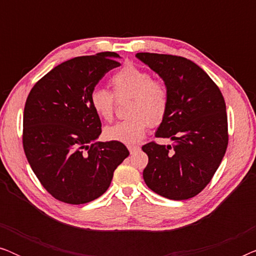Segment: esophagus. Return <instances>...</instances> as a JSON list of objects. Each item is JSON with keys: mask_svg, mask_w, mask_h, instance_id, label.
<instances>
[{"mask_svg": "<svg viewBox=\"0 0 256 256\" xmlns=\"http://www.w3.org/2000/svg\"><path fill=\"white\" fill-rule=\"evenodd\" d=\"M128 150H129V152L132 154V152H138V150H140V146H132V144H129V146H128Z\"/></svg>", "mask_w": 256, "mask_h": 256, "instance_id": "obj_1", "label": "esophagus"}]
</instances>
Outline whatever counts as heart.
Instances as JSON below:
<instances>
[{"label":"heart","instance_id":"heart-1","mask_svg":"<svg viewBox=\"0 0 256 256\" xmlns=\"http://www.w3.org/2000/svg\"><path fill=\"white\" fill-rule=\"evenodd\" d=\"M114 94L96 87L90 96V104L96 115L106 121L114 118L115 98H132L128 108L130 118L104 128L110 141L134 144L143 138L146 128L158 126L166 116L170 104L169 87L163 80L154 79L152 73L128 64L112 76Z\"/></svg>","mask_w":256,"mask_h":256}]
</instances>
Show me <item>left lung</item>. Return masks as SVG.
I'll return each instance as SVG.
<instances>
[{"label": "left lung", "mask_w": 256, "mask_h": 256, "mask_svg": "<svg viewBox=\"0 0 256 256\" xmlns=\"http://www.w3.org/2000/svg\"><path fill=\"white\" fill-rule=\"evenodd\" d=\"M140 60L158 73L170 90L166 116L156 138L174 146L146 143L143 178L150 190L172 200H185L206 188L228 144L225 100L202 68L184 57L140 52Z\"/></svg>", "instance_id": "left-lung-1"}]
</instances>
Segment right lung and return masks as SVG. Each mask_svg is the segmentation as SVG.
Wrapping results in <instances>:
<instances>
[{"label":"right lung","instance_id":"right-lung-1","mask_svg":"<svg viewBox=\"0 0 256 256\" xmlns=\"http://www.w3.org/2000/svg\"><path fill=\"white\" fill-rule=\"evenodd\" d=\"M115 52L82 56L56 66L34 84L23 115V149L31 169L52 197L86 204L110 188L129 152L121 142H96L101 121L90 96L121 64Z\"/></svg>","mask_w":256,"mask_h":256}]
</instances>
